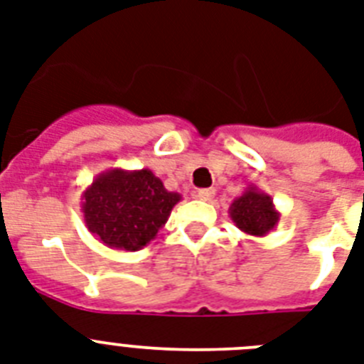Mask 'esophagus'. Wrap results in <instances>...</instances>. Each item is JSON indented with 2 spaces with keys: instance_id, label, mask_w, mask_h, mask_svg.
<instances>
[{
  "instance_id": "obj_1",
  "label": "esophagus",
  "mask_w": 364,
  "mask_h": 364,
  "mask_svg": "<svg viewBox=\"0 0 364 364\" xmlns=\"http://www.w3.org/2000/svg\"><path fill=\"white\" fill-rule=\"evenodd\" d=\"M196 198L198 200L210 201L213 198H215V188H201V191L196 192Z\"/></svg>"
}]
</instances>
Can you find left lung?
Masks as SVG:
<instances>
[{
    "mask_svg": "<svg viewBox=\"0 0 364 364\" xmlns=\"http://www.w3.org/2000/svg\"><path fill=\"white\" fill-rule=\"evenodd\" d=\"M229 216L235 225L252 237H267L279 222V210L270 194L255 185H250L229 207Z\"/></svg>",
    "mask_w": 364,
    "mask_h": 364,
    "instance_id": "obj_1",
    "label": "left lung"
}]
</instances>
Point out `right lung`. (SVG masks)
<instances>
[{
  "mask_svg": "<svg viewBox=\"0 0 364 364\" xmlns=\"http://www.w3.org/2000/svg\"><path fill=\"white\" fill-rule=\"evenodd\" d=\"M85 225L112 250L136 252L157 237L181 194L164 188L151 170L111 168L81 196Z\"/></svg>",
  "mask_w": 364,
  "mask_h": 364,
  "instance_id": "right-lung-1",
  "label": "right lung"
}]
</instances>
